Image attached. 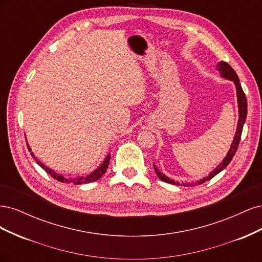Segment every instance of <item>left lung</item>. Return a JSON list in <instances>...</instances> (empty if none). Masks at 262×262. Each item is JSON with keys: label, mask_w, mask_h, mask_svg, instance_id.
<instances>
[{"label": "left lung", "mask_w": 262, "mask_h": 262, "mask_svg": "<svg viewBox=\"0 0 262 262\" xmlns=\"http://www.w3.org/2000/svg\"><path fill=\"white\" fill-rule=\"evenodd\" d=\"M217 70L221 74L222 77L226 78V80H231L234 82L235 86H236V93H237V101H238V113H239V119H238V124H237V130H236V134L234 137V141L231 145V148H229L228 153L226 154L225 158L223 160V162L220 163V165H217V167L214 169L213 171L210 172V175L207 176L205 178L196 181L198 185H201L203 182L208 181L210 179H212L214 176L217 175L220 171L223 170L224 168H226V166L231 163V161L233 160V157L236 153L237 147H238L239 144V141H241V137H242V132H243V126L244 123L246 121V117H247V99H246V95L242 89V85L239 83V78L237 76L236 72L233 70V68L228 64L226 62H220L217 64ZM154 170L156 172L157 177L160 178L161 180L165 181V182H168V184H172V185H179V182H175L172 179H169L167 176H165L164 173H162L156 166L154 165ZM193 185V184H191ZM181 186H186L184 182H182Z\"/></svg>", "instance_id": "left-lung-1"}]
</instances>
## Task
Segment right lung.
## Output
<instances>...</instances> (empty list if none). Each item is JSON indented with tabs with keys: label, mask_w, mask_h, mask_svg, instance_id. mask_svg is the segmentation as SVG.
Returning a JSON list of instances; mask_svg holds the SVG:
<instances>
[{
	"label": "right lung",
	"mask_w": 262,
	"mask_h": 262,
	"mask_svg": "<svg viewBox=\"0 0 262 262\" xmlns=\"http://www.w3.org/2000/svg\"><path fill=\"white\" fill-rule=\"evenodd\" d=\"M27 147L29 149V152L31 154V156H33L35 158V161L37 162V164L40 166V167L42 169H45L47 172L49 173V175L51 177H53L55 180L58 181H61V182H67V184H74V185H82V184H89V182H93V181H96L98 180L104 173L106 172L107 168H108V165H109V162H110V154L107 155V157L105 158V161L102 162V164L99 166V167L97 169H95L93 172H91L90 175L87 176H83V177H76V178H66L64 176L60 175V173L55 172L54 170L50 169L49 167H47V166H45L40 161H38L37 158L35 157L34 153H31V149L29 147V145L27 144Z\"/></svg>",
	"instance_id": "1"
}]
</instances>
